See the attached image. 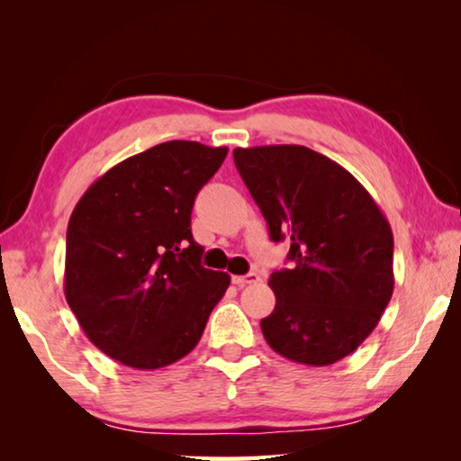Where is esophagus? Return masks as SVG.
<instances>
[{
	"instance_id": "obj_1",
	"label": "esophagus",
	"mask_w": 461,
	"mask_h": 461,
	"mask_svg": "<svg viewBox=\"0 0 461 461\" xmlns=\"http://www.w3.org/2000/svg\"><path fill=\"white\" fill-rule=\"evenodd\" d=\"M233 285L238 286H246V285H254L260 280V275H256V272H248V275H240V276H233Z\"/></svg>"
}]
</instances>
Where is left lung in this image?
Instances as JSON below:
<instances>
[{"mask_svg":"<svg viewBox=\"0 0 461 461\" xmlns=\"http://www.w3.org/2000/svg\"><path fill=\"white\" fill-rule=\"evenodd\" d=\"M233 162L291 268L270 275L275 311L260 321L286 360L330 366L357 349L394 291L393 230L360 181L296 144L236 148Z\"/></svg>","mask_w":461,"mask_h":461,"instance_id":"1","label":"left lung"}]
</instances>
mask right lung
<instances>
[{"label":"right lung","mask_w":461,"mask_h":461,"mask_svg":"<svg viewBox=\"0 0 461 461\" xmlns=\"http://www.w3.org/2000/svg\"><path fill=\"white\" fill-rule=\"evenodd\" d=\"M228 156L189 140L148 148L93 183L67 228L65 296L95 348L136 370L197 346L228 272L201 267L194 197Z\"/></svg>","instance_id":"add662e5"}]
</instances>
